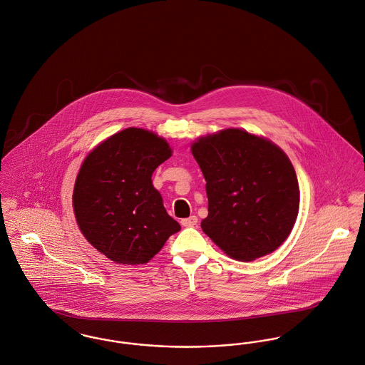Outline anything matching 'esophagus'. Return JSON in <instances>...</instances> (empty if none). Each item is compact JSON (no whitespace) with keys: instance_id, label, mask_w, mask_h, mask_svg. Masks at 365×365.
Segmentation results:
<instances>
[{"instance_id":"34e87169","label":"esophagus","mask_w":365,"mask_h":365,"mask_svg":"<svg viewBox=\"0 0 365 365\" xmlns=\"http://www.w3.org/2000/svg\"><path fill=\"white\" fill-rule=\"evenodd\" d=\"M182 226L185 227H194L197 223H198V217L197 216H190V217H186V219H182Z\"/></svg>"}]
</instances>
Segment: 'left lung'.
I'll return each mask as SVG.
<instances>
[{"mask_svg":"<svg viewBox=\"0 0 365 365\" xmlns=\"http://www.w3.org/2000/svg\"><path fill=\"white\" fill-rule=\"evenodd\" d=\"M192 153L207 182L202 232L241 262L276 251L299 211L298 178L287 154L238 128L200 138Z\"/></svg>","mask_w":365,"mask_h":365,"instance_id":"1","label":"left lung"}]
</instances>
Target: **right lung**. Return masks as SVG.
<instances>
[{
    "label": "right lung",
    "mask_w": 365,
    "mask_h": 365,
    "mask_svg": "<svg viewBox=\"0 0 365 365\" xmlns=\"http://www.w3.org/2000/svg\"><path fill=\"white\" fill-rule=\"evenodd\" d=\"M171 154L164 138L127 128L86 155L74 185V214L88 242L110 260L148 263L180 230L151 182Z\"/></svg>",
    "instance_id": "obj_1"
}]
</instances>
